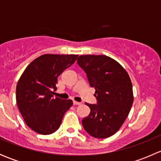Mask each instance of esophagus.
<instances>
[{
    "label": "esophagus",
    "mask_w": 161,
    "mask_h": 161,
    "mask_svg": "<svg viewBox=\"0 0 161 161\" xmlns=\"http://www.w3.org/2000/svg\"><path fill=\"white\" fill-rule=\"evenodd\" d=\"M73 104L74 105H80L81 103H79V102H77V101H73Z\"/></svg>",
    "instance_id": "obj_1"
}]
</instances>
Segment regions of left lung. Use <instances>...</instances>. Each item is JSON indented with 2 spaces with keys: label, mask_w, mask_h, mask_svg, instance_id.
Here are the masks:
<instances>
[{
  "label": "left lung",
  "mask_w": 161,
  "mask_h": 161,
  "mask_svg": "<svg viewBox=\"0 0 161 161\" xmlns=\"http://www.w3.org/2000/svg\"><path fill=\"white\" fill-rule=\"evenodd\" d=\"M77 64L95 89L97 104L86 103L90 113L82 121L91 136L105 139L119 130L133 103L132 85L127 71L105 55H81Z\"/></svg>",
  "instance_id": "left-lung-1"
}]
</instances>
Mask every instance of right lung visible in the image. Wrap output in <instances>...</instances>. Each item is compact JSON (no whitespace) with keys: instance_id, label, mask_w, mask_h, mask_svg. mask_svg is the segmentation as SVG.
I'll use <instances>...</instances> for the list:
<instances>
[{"instance_id":"1","label":"right lung","mask_w":161,"mask_h":161,"mask_svg":"<svg viewBox=\"0 0 161 161\" xmlns=\"http://www.w3.org/2000/svg\"><path fill=\"white\" fill-rule=\"evenodd\" d=\"M75 54H43L27 66L18 82L16 101L27 125L50 135L59 129L71 100L54 97L58 77L77 59Z\"/></svg>"}]
</instances>
